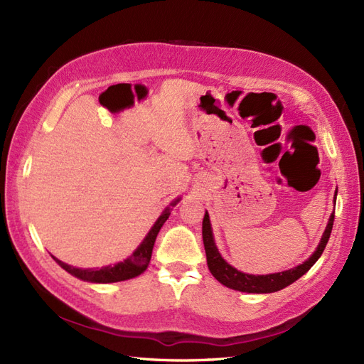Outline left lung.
Segmentation results:
<instances>
[{
  "instance_id": "left-lung-1",
  "label": "left lung",
  "mask_w": 364,
  "mask_h": 364,
  "mask_svg": "<svg viewBox=\"0 0 364 364\" xmlns=\"http://www.w3.org/2000/svg\"><path fill=\"white\" fill-rule=\"evenodd\" d=\"M336 196H337V191H336ZM334 202H336V197H334ZM333 225H334V214H331V217H329V222L326 225L321 243H318L313 255L302 264H299L297 267L279 272V273H270V274H247L230 266V264H228L222 258V255H220L218 249L214 243L211 222H209V215L206 213L202 223V235H203V245L206 252L208 269L220 284H223L232 290L245 291V293H273V291L282 290L287 287V285L299 279L302 274H305L308 270H310L314 266V262L321 258L322 252L326 247L329 235H331Z\"/></svg>"
}]
</instances>
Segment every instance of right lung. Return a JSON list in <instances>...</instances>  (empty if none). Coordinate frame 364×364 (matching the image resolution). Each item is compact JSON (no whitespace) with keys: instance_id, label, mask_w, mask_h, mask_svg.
Listing matches in <instances>:
<instances>
[{"instance_id":"right-lung-1","label":"right lung","mask_w":364,"mask_h":364,"mask_svg":"<svg viewBox=\"0 0 364 364\" xmlns=\"http://www.w3.org/2000/svg\"><path fill=\"white\" fill-rule=\"evenodd\" d=\"M178 202H179V199H176L173 203H170V206H174ZM170 206L165 208V211L159 215L156 223L151 226L150 232L147 234V237L144 240H142V243L138 246V249L132 253L127 259L121 261L118 264H114V266H107V267H102V269H77L58 258H54V257L53 258L56 259V262L62 269L71 273L73 277L79 278L82 281H87V282L107 284V282H118V281H126V279L135 278V277H138V274L144 272L149 266L156 237L159 234L162 225L167 222V218L170 217V213H171Z\"/></svg>"}]
</instances>
